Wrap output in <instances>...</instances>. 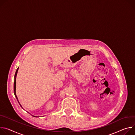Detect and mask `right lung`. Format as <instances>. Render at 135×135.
I'll return each mask as SVG.
<instances>
[{
	"instance_id": "1",
	"label": "right lung",
	"mask_w": 135,
	"mask_h": 135,
	"mask_svg": "<svg viewBox=\"0 0 135 135\" xmlns=\"http://www.w3.org/2000/svg\"><path fill=\"white\" fill-rule=\"evenodd\" d=\"M18 69H19V68L17 69V71H16V74H15V76H14V94L15 96H16V98H17V100H18V101L19 103L20 104V106L22 108V106L21 105V104L20 103L19 101H18V97H17V95H16V78H17V73H18ZM28 113H29V112H28ZM29 114H30V113H29ZM31 115H32V114H31ZM32 115L33 116H34V117H39V116H34V115Z\"/></svg>"
}]
</instances>
